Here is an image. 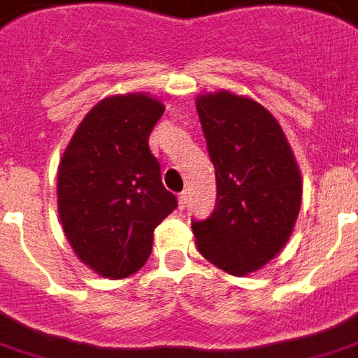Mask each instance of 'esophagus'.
<instances>
[{"mask_svg": "<svg viewBox=\"0 0 358 358\" xmlns=\"http://www.w3.org/2000/svg\"><path fill=\"white\" fill-rule=\"evenodd\" d=\"M186 206H188V194H186V192H180V194H178V208H180V210H186Z\"/></svg>", "mask_w": 358, "mask_h": 358, "instance_id": "obj_1", "label": "esophagus"}]
</instances>
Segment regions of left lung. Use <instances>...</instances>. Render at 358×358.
I'll use <instances>...</instances> for the list:
<instances>
[{
  "mask_svg": "<svg viewBox=\"0 0 358 358\" xmlns=\"http://www.w3.org/2000/svg\"><path fill=\"white\" fill-rule=\"evenodd\" d=\"M210 160L216 208L194 220L206 259L245 275L273 259L289 240L301 208V176L279 122L238 94H202L196 103Z\"/></svg>",
  "mask_w": 358,
  "mask_h": 358,
  "instance_id": "8db88e82",
  "label": "left lung"
}]
</instances>
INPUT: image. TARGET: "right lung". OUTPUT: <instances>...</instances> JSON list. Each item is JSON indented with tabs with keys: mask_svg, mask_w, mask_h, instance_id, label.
<instances>
[{
	"mask_svg": "<svg viewBox=\"0 0 358 358\" xmlns=\"http://www.w3.org/2000/svg\"><path fill=\"white\" fill-rule=\"evenodd\" d=\"M164 106L146 94L108 96L69 142L57 176L59 217L71 248L110 279L138 271L155 228L178 200L162 184L148 136Z\"/></svg>",
	"mask_w": 358,
	"mask_h": 358,
	"instance_id": "add662e5",
	"label": "right lung"
}]
</instances>
